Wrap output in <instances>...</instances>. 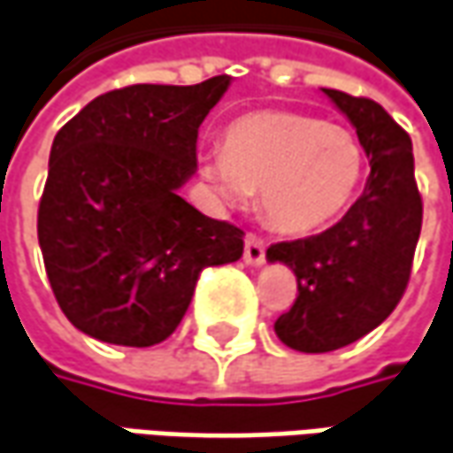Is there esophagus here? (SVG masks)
<instances>
[{"label":"esophagus","instance_id":"34e87169","mask_svg":"<svg viewBox=\"0 0 453 453\" xmlns=\"http://www.w3.org/2000/svg\"><path fill=\"white\" fill-rule=\"evenodd\" d=\"M242 260L248 265H263L265 263V240L255 233H248L245 235V250H242Z\"/></svg>","mask_w":453,"mask_h":453}]
</instances>
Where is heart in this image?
<instances>
[{"label": "heart", "instance_id": "obj_1", "mask_svg": "<svg viewBox=\"0 0 453 453\" xmlns=\"http://www.w3.org/2000/svg\"><path fill=\"white\" fill-rule=\"evenodd\" d=\"M198 173L230 205L260 188V208L273 226L307 233L355 198L365 149L337 123L292 111H252L227 123L223 150H203Z\"/></svg>", "mask_w": 453, "mask_h": 453}]
</instances>
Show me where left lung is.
<instances>
[{
	"mask_svg": "<svg viewBox=\"0 0 453 453\" xmlns=\"http://www.w3.org/2000/svg\"><path fill=\"white\" fill-rule=\"evenodd\" d=\"M357 128L369 158L365 193L319 235L275 242L270 263L297 278V300L275 334L297 352H332L357 342L392 315L411 275L421 233V196L411 138L377 101L322 88Z\"/></svg>",
	"mask_w": 453,
	"mask_h": 453,
	"instance_id": "8db88e82",
	"label": "left lung"
}]
</instances>
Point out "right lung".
I'll list each match as a JSON object with an SVG mask.
<instances>
[{
  "instance_id": "add662e5",
  "label": "right lung",
  "mask_w": 453,
  "mask_h": 453,
  "mask_svg": "<svg viewBox=\"0 0 453 453\" xmlns=\"http://www.w3.org/2000/svg\"><path fill=\"white\" fill-rule=\"evenodd\" d=\"M227 86L230 76L126 86L61 126L36 233L46 278L76 330L123 347L163 342L203 270L240 260L245 233L178 196L198 168V128Z\"/></svg>"
}]
</instances>
